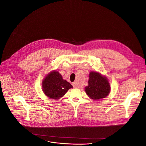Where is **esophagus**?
Here are the masks:
<instances>
[{
	"mask_svg": "<svg viewBox=\"0 0 146 146\" xmlns=\"http://www.w3.org/2000/svg\"><path fill=\"white\" fill-rule=\"evenodd\" d=\"M73 86L74 87V88H79V85H78V84L77 83H76V82H73Z\"/></svg>",
	"mask_w": 146,
	"mask_h": 146,
	"instance_id": "esophagus-1",
	"label": "esophagus"
}]
</instances>
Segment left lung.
Here are the masks:
<instances>
[{
	"label": "left lung",
	"mask_w": 146,
	"mask_h": 146,
	"mask_svg": "<svg viewBox=\"0 0 146 146\" xmlns=\"http://www.w3.org/2000/svg\"><path fill=\"white\" fill-rule=\"evenodd\" d=\"M88 83V85L85 87V92L90 98L99 100L109 95L111 88L105 76L97 72H91Z\"/></svg>",
	"instance_id": "obj_1"
}]
</instances>
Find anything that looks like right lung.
I'll use <instances>...</instances> for the list:
<instances>
[{
    "instance_id": "right-lung-1",
    "label": "right lung",
    "mask_w": 146,
    "mask_h": 146,
    "mask_svg": "<svg viewBox=\"0 0 146 146\" xmlns=\"http://www.w3.org/2000/svg\"><path fill=\"white\" fill-rule=\"evenodd\" d=\"M72 88V84L63 80L62 75L56 70L48 73L42 82L43 92L46 96L54 100L63 97L68 90Z\"/></svg>"
}]
</instances>
